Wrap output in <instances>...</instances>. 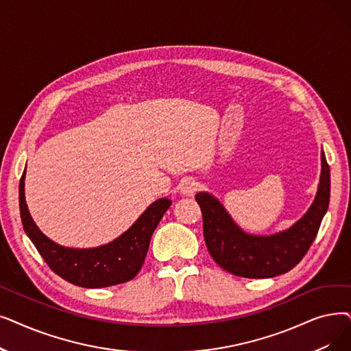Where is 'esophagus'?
<instances>
[{
	"instance_id": "obj_1",
	"label": "esophagus",
	"mask_w": 351,
	"mask_h": 351,
	"mask_svg": "<svg viewBox=\"0 0 351 351\" xmlns=\"http://www.w3.org/2000/svg\"><path fill=\"white\" fill-rule=\"evenodd\" d=\"M197 191V182L193 179H186L182 182L180 185V192L186 195V196H192L195 192Z\"/></svg>"
}]
</instances>
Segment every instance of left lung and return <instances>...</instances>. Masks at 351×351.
I'll list each match as a JSON object with an SVG mask.
<instances>
[{"mask_svg": "<svg viewBox=\"0 0 351 351\" xmlns=\"http://www.w3.org/2000/svg\"><path fill=\"white\" fill-rule=\"evenodd\" d=\"M204 219L206 248L221 268L243 278H272L293 269L310 250L330 202V167L322 152V175L314 202L293 226L263 237L243 232L215 196H195Z\"/></svg>", "mask_w": 351, "mask_h": 351, "instance_id": "1", "label": "left lung"}]
</instances>
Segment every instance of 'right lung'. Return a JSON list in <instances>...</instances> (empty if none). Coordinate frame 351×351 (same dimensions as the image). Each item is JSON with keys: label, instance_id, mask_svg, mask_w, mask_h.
Instances as JSON below:
<instances>
[{"label": "right lung", "instance_id": "1", "mask_svg": "<svg viewBox=\"0 0 351 351\" xmlns=\"http://www.w3.org/2000/svg\"><path fill=\"white\" fill-rule=\"evenodd\" d=\"M24 179L25 171L20 179V213L25 234L57 276L84 288L112 287L138 276L152 234L172 204L169 197L155 201L125 234L106 245L88 250L67 248L53 242L38 230L25 204Z\"/></svg>", "mask_w": 351, "mask_h": 351}]
</instances>
